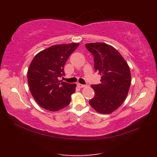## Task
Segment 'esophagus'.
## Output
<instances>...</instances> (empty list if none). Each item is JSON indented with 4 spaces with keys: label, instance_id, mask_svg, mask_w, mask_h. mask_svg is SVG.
Instances as JSON below:
<instances>
[{
    "label": "esophagus",
    "instance_id": "1",
    "mask_svg": "<svg viewBox=\"0 0 157 157\" xmlns=\"http://www.w3.org/2000/svg\"><path fill=\"white\" fill-rule=\"evenodd\" d=\"M78 86H79V88H84V87H85V85H84V84H79V83H78Z\"/></svg>",
    "mask_w": 157,
    "mask_h": 157
}]
</instances>
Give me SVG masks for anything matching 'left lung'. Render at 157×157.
Returning a JSON list of instances; mask_svg holds the SVG:
<instances>
[{
    "label": "left lung",
    "mask_w": 157,
    "mask_h": 157,
    "mask_svg": "<svg viewBox=\"0 0 157 157\" xmlns=\"http://www.w3.org/2000/svg\"><path fill=\"white\" fill-rule=\"evenodd\" d=\"M85 46L94 56L95 71L101 75V84L91 85L95 95L89 104L97 112L109 114L121 105L128 94L131 84L129 67L111 46L102 42Z\"/></svg>",
    "instance_id": "obj_1"
}]
</instances>
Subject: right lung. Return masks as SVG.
Masks as SVG:
<instances>
[{"mask_svg": "<svg viewBox=\"0 0 157 157\" xmlns=\"http://www.w3.org/2000/svg\"><path fill=\"white\" fill-rule=\"evenodd\" d=\"M79 44L52 46L33 59L28 71V82L32 95L42 108L56 111L68 106L75 84L60 80L65 75L64 65Z\"/></svg>", "mask_w": 157, "mask_h": 157, "instance_id": "right-lung-1", "label": "right lung"}]
</instances>
